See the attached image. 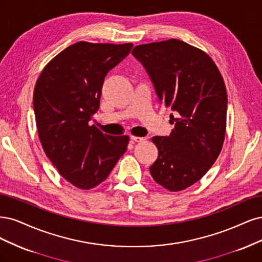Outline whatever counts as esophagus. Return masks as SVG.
<instances>
[{
	"label": "esophagus",
	"instance_id": "obj_1",
	"mask_svg": "<svg viewBox=\"0 0 262 262\" xmlns=\"http://www.w3.org/2000/svg\"><path fill=\"white\" fill-rule=\"evenodd\" d=\"M130 139L133 141H136V142H141V141L145 140V138H143V137H136V136H130Z\"/></svg>",
	"mask_w": 262,
	"mask_h": 262
}]
</instances>
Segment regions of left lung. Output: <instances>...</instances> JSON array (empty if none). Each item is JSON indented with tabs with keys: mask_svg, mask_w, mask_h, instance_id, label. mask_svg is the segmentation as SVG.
<instances>
[{
	"mask_svg": "<svg viewBox=\"0 0 262 262\" xmlns=\"http://www.w3.org/2000/svg\"><path fill=\"white\" fill-rule=\"evenodd\" d=\"M160 103L171 107L170 136H155L154 180L170 191L191 186L220 155L226 129L227 95L222 75L207 53L170 39L135 47Z\"/></svg>",
	"mask_w": 262,
	"mask_h": 262,
	"instance_id": "8db88e82",
	"label": "left lung"
}]
</instances>
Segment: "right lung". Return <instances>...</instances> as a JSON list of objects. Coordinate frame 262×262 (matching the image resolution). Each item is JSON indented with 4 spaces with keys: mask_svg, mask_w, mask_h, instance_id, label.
Instances as JSON below:
<instances>
[{
    "mask_svg": "<svg viewBox=\"0 0 262 262\" xmlns=\"http://www.w3.org/2000/svg\"><path fill=\"white\" fill-rule=\"evenodd\" d=\"M132 48L79 41L53 57L36 82L33 110L42 148L61 176L80 189L105 181L127 149L128 136H110L89 121L100 106L106 74Z\"/></svg>",
    "mask_w": 262,
    "mask_h": 262,
    "instance_id": "1",
    "label": "right lung"
}]
</instances>
